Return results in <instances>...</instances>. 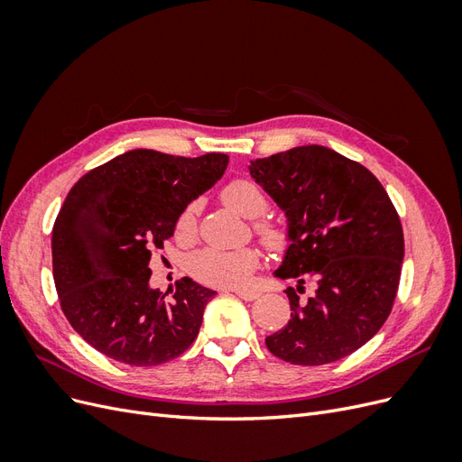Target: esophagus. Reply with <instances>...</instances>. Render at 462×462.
Masks as SVG:
<instances>
[{
    "instance_id": "34e87169",
    "label": "esophagus",
    "mask_w": 462,
    "mask_h": 462,
    "mask_svg": "<svg viewBox=\"0 0 462 462\" xmlns=\"http://www.w3.org/2000/svg\"><path fill=\"white\" fill-rule=\"evenodd\" d=\"M236 297H241L243 300H256L260 295L254 291H235Z\"/></svg>"
}]
</instances>
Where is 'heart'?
<instances>
[{"label": "heart", "instance_id": "obj_1", "mask_svg": "<svg viewBox=\"0 0 462 462\" xmlns=\"http://www.w3.org/2000/svg\"><path fill=\"white\" fill-rule=\"evenodd\" d=\"M221 200L231 206L245 217H258L254 221V231L260 236V241L272 248L282 250L287 246V229L272 219H262L260 216L268 209V199L263 190L250 179H235L227 183L221 190ZM197 214L199 204H189L177 219V236L179 239H192L197 231ZM258 265V254L253 248H239V250H226L208 246L199 250L189 262V270L192 277H197L200 283L212 287H226L236 289L248 283L250 275Z\"/></svg>", "mask_w": 462, "mask_h": 462}]
</instances>
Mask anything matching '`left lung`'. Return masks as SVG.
I'll return each instance as SVG.
<instances>
[{
  "mask_svg": "<svg viewBox=\"0 0 462 462\" xmlns=\"http://www.w3.org/2000/svg\"><path fill=\"white\" fill-rule=\"evenodd\" d=\"M248 170L289 219L275 275L299 282L285 291L291 319L265 346L299 366L348 356L380 331L397 297L404 239L393 202L365 165L326 146L291 148ZM304 282L317 289L300 300Z\"/></svg>",
  "mask_w": 462,
  "mask_h": 462,
  "instance_id": "1",
  "label": "left lung"
}]
</instances>
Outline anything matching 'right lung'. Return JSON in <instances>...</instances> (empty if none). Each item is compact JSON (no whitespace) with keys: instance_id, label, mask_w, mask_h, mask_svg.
I'll return each instance as SVG.
<instances>
[{"instance_id":"add662e5","label":"right lung","mask_w":462,"mask_h":462,"mask_svg":"<svg viewBox=\"0 0 462 462\" xmlns=\"http://www.w3.org/2000/svg\"><path fill=\"white\" fill-rule=\"evenodd\" d=\"M227 163L216 152L183 158L138 148L94 167L69 190L51 231L53 282L69 324L96 351L158 366L197 339L216 291L183 277L167 299L148 285V263Z\"/></svg>"}]
</instances>
